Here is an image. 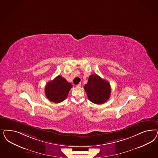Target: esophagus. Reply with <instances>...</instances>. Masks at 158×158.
<instances>
[{"label":"esophagus","mask_w":158,"mask_h":158,"mask_svg":"<svg viewBox=\"0 0 158 158\" xmlns=\"http://www.w3.org/2000/svg\"><path fill=\"white\" fill-rule=\"evenodd\" d=\"M81 85V83H79L78 84H77V85L76 86L77 87H80Z\"/></svg>","instance_id":"esophagus-1"}]
</instances>
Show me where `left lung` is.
I'll return each mask as SVG.
<instances>
[{"label":"left lung","instance_id":"8db88e82","mask_svg":"<svg viewBox=\"0 0 158 158\" xmlns=\"http://www.w3.org/2000/svg\"><path fill=\"white\" fill-rule=\"evenodd\" d=\"M84 89L89 100L98 105L106 102L111 93V88L109 82L97 74H92L89 77L88 83L84 86Z\"/></svg>","mask_w":158,"mask_h":158}]
</instances>
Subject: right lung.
<instances>
[{
    "mask_svg": "<svg viewBox=\"0 0 158 158\" xmlns=\"http://www.w3.org/2000/svg\"><path fill=\"white\" fill-rule=\"evenodd\" d=\"M72 87L71 83L58 76L53 80L47 83L45 89V95L51 102L60 103L66 99Z\"/></svg>",
    "mask_w": 158,
    "mask_h": 158,
    "instance_id": "1",
    "label": "right lung"
}]
</instances>
